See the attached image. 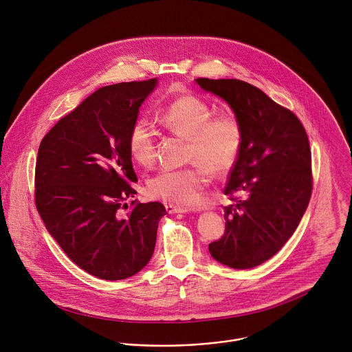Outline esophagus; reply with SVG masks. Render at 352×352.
Wrapping results in <instances>:
<instances>
[{"instance_id": "esophagus-1", "label": "esophagus", "mask_w": 352, "mask_h": 352, "mask_svg": "<svg viewBox=\"0 0 352 352\" xmlns=\"http://www.w3.org/2000/svg\"><path fill=\"white\" fill-rule=\"evenodd\" d=\"M166 206V210H167V213H186V212H189L190 209L189 208H186V206H182V205H174V204H166L164 205Z\"/></svg>"}]
</instances>
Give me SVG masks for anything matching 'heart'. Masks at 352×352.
<instances>
[{"label":"heart","mask_w":352,"mask_h":352,"mask_svg":"<svg viewBox=\"0 0 352 352\" xmlns=\"http://www.w3.org/2000/svg\"><path fill=\"white\" fill-rule=\"evenodd\" d=\"M159 121L167 129L188 138V159L193 163L184 168L159 171L147 182V195L168 204H195L210 181V171L226 174L234 167L243 143L240 121L231 112L212 115L210 105L193 93L175 97L159 112ZM126 146L138 164H154L157 136L147 118L132 122Z\"/></svg>","instance_id":"b5f03b06"}]
</instances>
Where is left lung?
<instances>
[{
    "label": "left lung",
    "instance_id": "left-lung-1",
    "mask_svg": "<svg viewBox=\"0 0 352 352\" xmlns=\"http://www.w3.org/2000/svg\"><path fill=\"white\" fill-rule=\"evenodd\" d=\"M226 100L240 121L243 143L224 195L226 232L210 255L232 269L274 256L294 234L312 195V155L298 118L240 79H195Z\"/></svg>",
    "mask_w": 352,
    "mask_h": 352
}]
</instances>
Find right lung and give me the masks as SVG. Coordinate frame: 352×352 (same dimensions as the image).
<instances>
[{"instance_id":"obj_1","label":"right lung","mask_w":352,"mask_h":352,"mask_svg":"<svg viewBox=\"0 0 352 352\" xmlns=\"http://www.w3.org/2000/svg\"><path fill=\"white\" fill-rule=\"evenodd\" d=\"M157 79L104 86L40 142L35 204L45 228L86 273L107 280L139 273L151 259L160 202L125 201L138 182L126 139Z\"/></svg>"}]
</instances>
